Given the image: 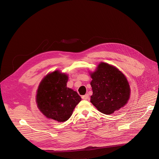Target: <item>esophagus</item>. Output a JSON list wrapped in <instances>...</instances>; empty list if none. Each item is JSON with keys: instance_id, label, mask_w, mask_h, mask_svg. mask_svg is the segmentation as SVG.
Instances as JSON below:
<instances>
[{"instance_id": "obj_1", "label": "esophagus", "mask_w": 159, "mask_h": 159, "mask_svg": "<svg viewBox=\"0 0 159 159\" xmlns=\"http://www.w3.org/2000/svg\"><path fill=\"white\" fill-rule=\"evenodd\" d=\"M82 98L83 100H85V101H86V100H88V99H89V95H88V94H86L85 95H83V96L82 97Z\"/></svg>"}]
</instances>
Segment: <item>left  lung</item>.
<instances>
[{"label": "left lung", "instance_id": "left-lung-1", "mask_svg": "<svg viewBox=\"0 0 159 159\" xmlns=\"http://www.w3.org/2000/svg\"><path fill=\"white\" fill-rule=\"evenodd\" d=\"M89 75L93 90L90 102L100 112L110 115L128 103L131 92L129 82L116 67L101 62Z\"/></svg>", "mask_w": 159, "mask_h": 159}]
</instances>
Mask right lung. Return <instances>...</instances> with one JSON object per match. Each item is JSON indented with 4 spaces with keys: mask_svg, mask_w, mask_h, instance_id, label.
Segmentation results:
<instances>
[{
    "mask_svg": "<svg viewBox=\"0 0 159 159\" xmlns=\"http://www.w3.org/2000/svg\"><path fill=\"white\" fill-rule=\"evenodd\" d=\"M68 75L56 70L47 74L39 85L36 102L46 118L57 122L68 120L81 97L67 87Z\"/></svg>",
    "mask_w": 159,
    "mask_h": 159,
    "instance_id": "obj_1",
    "label": "right lung"
}]
</instances>
